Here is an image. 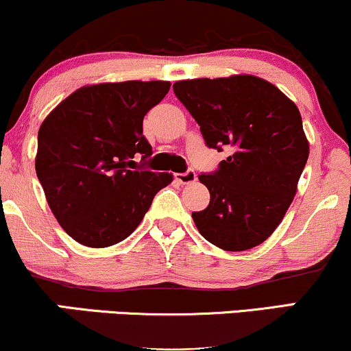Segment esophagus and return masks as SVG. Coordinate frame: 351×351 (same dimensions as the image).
Here are the masks:
<instances>
[{
  "mask_svg": "<svg viewBox=\"0 0 351 351\" xmlns=\"http://www.w3.org/2000/svg\"><path fill=\"white\" fill-rule=\"evenodd\" d=\"M175 178H176V181H180L181 184H191L196 181V173H194L193 170H188L184 173H176Z\"/></svg>",
  "mask_w": 351,
  "mask_h": 351,
  "instance_id": "esophagus-1",
  "label": "esophagus"
}]
</instances>
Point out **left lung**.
Listing matches in <instances>:
<instances>
[{
    "mask_svg": "<svg viewBox=\"0 0 351 351\" xmlns=\"http://www.w3.org/2000/svg\"><path fill=\"white\" fill-rule=\"evenodd\" d=\"M176 98L201 125L206 145L229 157L199 181L209 206L193 213L197 230L227 252L250 250L280 226L309 157L296 104L253 75L183 80Z\"/></svg>",
    "mask_w": 351,
    "mask_h": 351,
    "instance_id": "8db88e82",
    "label": "left lung"
}]
</instances>
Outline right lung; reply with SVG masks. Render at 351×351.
<instances>
[{
  "label": "right lung",
  "mask_w": 351,
  "mask_h": 351,
  "mask_svg": "<svg viewBox=\"0 0 351 351\" xmlns=\"http://www.w3.org/2000/svg\"><path fill=\"white\" fill-rule=\"evenodd\" d=\"M168 82L83 86L42 122L36 171L55 219L78 243L103 248L128 239L171 173L135 168L152 145L143 116L165 98Z\"/></svg>",
  "instance_id": "1"
}]
</instances>
